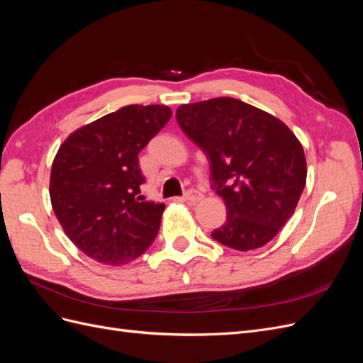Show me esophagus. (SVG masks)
<instances>
[{"label":"esophagus","mask_w":363,"mask_h":363,"mask_svg":"<svg viewBox=\"0 0 363 363\" xmlns=\"http://www.w3.org/2000/svg\"><path fill=\"white\" fill-rule=\"evenodd\" d=\"M184 200L186 201H191V203H199L203 200V194L200 191H195V189H191L184 194Z\"/></svg>","instance_id":"34e87169"}]
</instances>
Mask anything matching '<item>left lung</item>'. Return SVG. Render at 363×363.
<instances>
[{"label": "left lung", "instance_id": "1", "mask_svg": "<svg viewBox=\"0 0 363 363\" xmlns=\"http://www.w3.org/2000/svg\"><path fill=\"white\" fill-rule=\"evenodd\" d=\"M175 116L204 151L212 188L227 206L225 223L212 238L239 251L268 244L294 215L304 189L300 140L276 116L230 96L183 104Z\"/></svg>", "mask_w": 363, "mask_h": 363}]
</instances>
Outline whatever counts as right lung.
<instances>
[{"mask_svg": "<svg viewBox=\"0 0 363 363\" xmlns=\"http://www.w3.org/2000/svg\"><path fill=\"white\" fill-rule=\"evenodd\" d=\"M171 115L167 106H125L60 145L51 167L52 211L86 256L125 265L156 239L164 204L145 201L138 156Z\"/></svg>", "mask_w": 363, "mask_h": 363, "instance_id": "obj_1", "label": "right lung"}]
</instances>
